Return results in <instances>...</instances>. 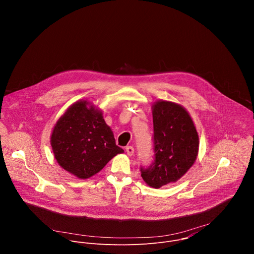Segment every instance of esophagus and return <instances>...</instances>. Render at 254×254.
Returning <instances> with one entry per match:
<instances>
[{"label": "esophagus", "mask_w": 254, "mask_h": 254, "mask_svg": "<svg viewBox=\"0 0 254 254\" xmlns=\"http://www.w3.org/2000/svg\"><path fill=\"white\" fill-rule=\"evenodd\" d=\"M126 153L128 156H133L134 154V148L132 146H128L126 147Z\"/></svg>", "instance_id": "34e87169"}]
</instances>
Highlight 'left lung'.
I'll use <instances>...</instances> for the list:
<instances>
[{
	"instance_id": "obj_1",
	"label": "left lung",
	"mask_w": 254,
	"mask_h": 254,
	"mask_svg": "<svg viewBox=\"0 0 254 254\" xmlns=\"http://www.w3.org/2000/svg\"><path fill=\"white\" fill-rule=\"evenodd\" d=\"M155 161L141 170L144 182L160 189L179 181L194 164L198 154V135L194 123L182 105L158 100L152 104Z\"/></svg>"
}]
</instances>
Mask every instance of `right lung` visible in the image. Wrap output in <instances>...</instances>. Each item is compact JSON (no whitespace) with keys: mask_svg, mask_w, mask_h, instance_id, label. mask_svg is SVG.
<instances>
[{"mask_svg":"<svg viewBox=\"0 0 254 254\" xmlns=\"http://www.w3.org/2000/svg\"><path fill=\"white\" fill-rule=\"evenodd\" d=\"M51 145L58 164L84 180L100 172L124 150L115 143L101 109L88 100L71 104L53 128Z\"/></svg>","mask_w":254,"mask_h":254,"instance_id":"add662e5","label":"right lung"}]
</instances>
